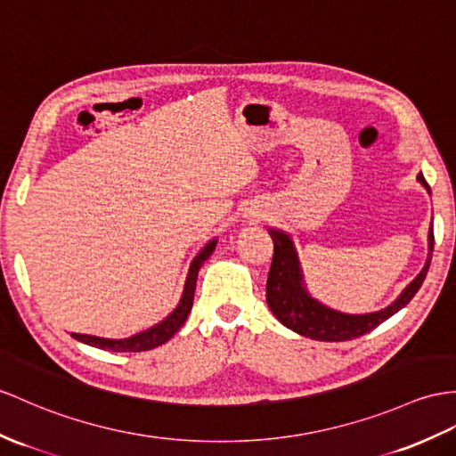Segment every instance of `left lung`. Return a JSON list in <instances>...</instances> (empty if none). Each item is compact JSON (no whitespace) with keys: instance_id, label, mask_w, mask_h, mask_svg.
<instances>
[{"instance_id":"left-lung-1","label":"left lung","mask_w":456,"mask_h":456,"mask_svg":"<svg viewBox=\"0 0 456 456\" xmlns=\"http://www.w3.org/2000/svg\"><path fill=\"white\" fill-rule=\"evenodd\" d=\"M418 182L424 185L428 193L431 195L429 185L426 182V177L421 175V172L418 174ZM269 234L274 241V253L269 279H266V304H269L271 312L284 327L292 329L302 337L323 342H342L358 338L365 335V332L373 330L375 327H379L383 321L393 317L396 312H401L410 299L416 296L419 286L424 284L433 251V230L429 228V253L424 269H421L416 279L404 288L403 294L398 296L391 305L379 309V312L352 315L330 309L329 305H323L319 299L309 294L292 238L288 236L286 232L274 228L269 230Z\"/></svg>"}]
</instances>
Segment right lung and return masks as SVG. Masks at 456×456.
Wrapping results in <instances>:
<instances>
[{"instance_id":"1","label":"right lung","mask_w":456,"mask_h":456,"mask_svg":"<svg viewBox=\"0 0 456 456\" xmlns=\"http://www.w3.org/2000/svg\"><path fill=\"white\" fill-rule=\"evenodd\" d=\"M216 248V240H210L207 246L197 253V257L191 261L190 273H187L185 279V286H183V294L180 304L174 309V312L166 317L164 321H160L159 325H154L147 330L139 332V335H133L129 338H121V340H114V338H100V337H93V335H79V332H71V337L79 342L88 344V346L94 348H102V350H112V352H144V350H152L160 346V344L168 342L180 327L185 323L187 315L191 312L193 305V294H195V284H197V274L201 265L210 257V253L215 251Z\"/></svg>"}]
</instances>
